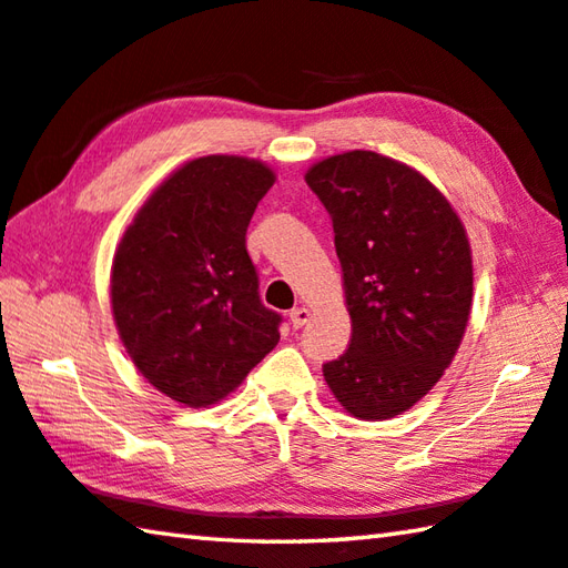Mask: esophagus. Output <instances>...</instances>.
Here are the masks:
<instances>
[{
  "label": "esophagus",
  "instance_id": "obj_1",
  "mask_svg": "<svg viewBox=\"0 0 568 568\" xmlns=\"http://www.w3.org/2000/svg\"><path fill=\"white\" fill-rule=\"evenodd\" d=\"M307 320H311V311H307V307H295V311H291V325L295 329L307 325Z\"/></svg>",
  "mask_w": 568,
  "mask_h": 568
}]
</instances>
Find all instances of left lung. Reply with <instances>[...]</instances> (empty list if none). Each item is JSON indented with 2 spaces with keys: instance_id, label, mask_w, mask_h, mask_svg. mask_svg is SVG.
Instances as JSON below:
<instances>
[{
  "instance_id": "left-lung-1",
  "label": "left lung",
  "mask_w": 568,
  "mask_h": 568,
  "mask_svg": "<svg viewBox=\"0 0 568 568\" xmlns=\"http://www.w3.org/2000/svg\"><path fill=\"white\" fill-rule=\"evenodd\" d=\"M305 181L333 219L353 320L325 383L359 419L402 415L439 383L467 329V233L419 171L375 151L337 153Z\"/></svg>"
}]
</instances>
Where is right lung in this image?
<instances>
[{
    "mask_svg": "<svg viewBox=\"0 0 568 568\" xmlns=\"http://www.w3.org/2000/svg\"><path fill=\"white\" fill-rule=\"evenodd\" d=\"M275 183L265 163L203 156L173 171L123 233L111 307L133 365L163 395L215 405L281 339L245 231Z\"/></svg>",
    "mask_w": 568,
    "mask_h": 568,
    "instance_id": "1",
    "label": "right lung"
}]
</instances>
